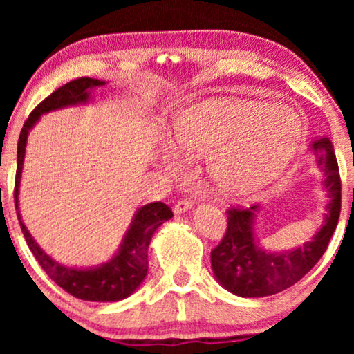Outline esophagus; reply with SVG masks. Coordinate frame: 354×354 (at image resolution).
<instances>
[{
  "label": "esophagus",
  "mask_w": 354,
  "mask_h": 354,
  "mask_svg": "<svg viewBox=\"0 0 354 354\" xmlns=\"http://www.w3.org/2000/svg\"><path fill=\"white\" fill-rule=\"evenodd\" d=\"M193 206H195V201L188 200V198H183V200H180L176 206H174V212H176V214H182V212L192 209Z\"/></svg>",
  "instance_id": "obj_1"
}]
</instances>
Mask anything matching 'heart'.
Wrapping results in <instances>:
<instances>
[{
  "instance_id": "1",
  "label": "heart",
  "mask_w": 354,
  "mask_h": 354,
  "mask_svg": "<svg viewBox=\"0 0 354 354\" xmlns=\"http://www.w3.org/2000/svg\"><path fill=\"white\" fill-rule=\"evenodd\" d=\"M301 135V119L290 106L209 100L177 118L171 145L182 154H206V172L217 190L248 198L282 174ZM166 164L178 166L172 154Z\"/></svg>"
}]
</instances>
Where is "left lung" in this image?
Instances as JSON below:
<instances>
[{
    "mask_svg": "<svg viewBox=\"0 0 354 354\" xmlns=\"http://www.w3.org/2000/svg\"><path fill=\"white\" fill-rule=\"evenodd\" d=\"M311 147L317 166L326 174L324 187L330 198L324 225L311 241L293 251L269 253L256 245L253 225L258 206L227 209V230L211 251V266L217 282L236 297L259 298L283 292L301 280L326 253L340 217L342 180L330 140L317 138Z\"/></svg>",
    "mask_w": 354,
    "mask_h": 354,
    "instance_id": "left-lung-1",
    "label": "left lung"
}]
</instances>
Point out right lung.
I'll return each mask as SVG.
<instances>
[{"label":"right lung","mask_w":354,"mask_h":354,"mask_svg":"<svg viewBox=\"0 0 354 354\" xmlns=\"http://www.w3.org/2000/svg\"><path fill=\"white\" fill-rule=\"evenodd\" d=\"M103 85L104 82L101 80L80 77V79H75L69 84L59 86L32 111L26 124H24L17 143V171L16 185H14V201H16L17 219L19 224H21L22 234L26 236L28 248L37 258L38 264L50 275L51 280H55L62 290H66L72 297L85 299V301H119V299L130 297L147 277L148 246L153 234L159 225L174 216L171 207L161 201L149 203V205L140 207L132 224H130V229L124 236L118 254L108 263L90 269L66 268V266L57 264L55 259H51L37 245L33 236L28 234L27 227L24 225L21 212H19V185H21V174L24 156H26L28 132H30L37 120L40 119L41 114L66 108V106L86 103L90 100V91Z\"/></svg>","instance_id":"add662e5"}]
</instances>
